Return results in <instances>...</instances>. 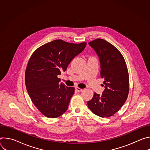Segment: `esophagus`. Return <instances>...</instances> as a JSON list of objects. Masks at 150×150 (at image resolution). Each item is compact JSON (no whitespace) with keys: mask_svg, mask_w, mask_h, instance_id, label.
Returning a JSON list of instances; mask_svg holds the SVG:
<instances>
[{"mask_svg":"<svg viewBox=\"0 0 150 150\" xmlns=\"http://www.w3.org/2000/svg\"><path fill=\"white\" fill-rule=\"evenodd\" d=\"M75 90H76V91H78V92H81V91H83L82 89H81V88H79V87H76V88H75Z\"/></svg>","mask_w":150,"mask_h":150,"instance_id":"1","label":"esophagus"}]
</instances>
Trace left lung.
<instances>
[{"label":"left lung","instance_id":"1","mask_svg":"<svg viewBox=\"0 0 150 150\" xmlns=\"http://www.w3.org/2000/svg\"><path fill=\"white\" fill-rule=\"evenodd\" d=\"M98 54L100 76L104 79L103 94L94 93L87 103L90 110L101 117L112 116L126 101L129 94V77L126 62L119 50L107 41L97 38L88 42Z\"/></svg>","mask_w":150,"mask_h":150}]
</instances>
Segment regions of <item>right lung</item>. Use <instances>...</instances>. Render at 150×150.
<instances>
[{"label": "right lung", "mask_w": 150, "mask_h": 150, "mask_svg": "<svg viewBox=\"0 0 150 150\" xmlns=\"http://www.w3.org/2000/svg\"><path fill=\"white\" fill-rule=\"evenodd\" d=\"M86 45L55 40L39 47L31 56L25 73L26 88L33 104L45 116L56 118L67 110L75 88L60 83L57 76Z\"/></svg>", "instance_id": "right-lung-1"}]
</instances>
